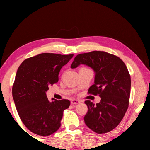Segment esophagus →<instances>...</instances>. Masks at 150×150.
I'll list each match as a JSON object with an SVG mask.
<instances>
[{
    "mask_svg": "<svg viewBox=\"0 0 150 150\" xmlns=\"http://www.w3.org/2000/svg\"><path fill=\"white\" fill-rule=\"evenodd\" d=\"M71 103L72 105H77V104L80 103V101L79 100H76V99H72L71 101Z\"/></svg>",
    "mask_w": 150,
    "mask_h": 150,
    "instance_id": "obj_1",
    "label": "esophagus"
}]
</instances>
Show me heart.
I'll return each mask as SVG.
<instances>
[{
  "label": "heart",
  "mask_w": 150,
  "mask_h": 150,
  "mask_svg": "<svg viewBox=\"0 0 150 150\" xmlns=\"http://www.w3.org/2000/svg\"><path fill=\"white\" fill-rule=\"evenodd\" d=\"M83 68H85V67H83Z\"/></svg>",
  "instance_id": "heart-1"
}]
</instances>
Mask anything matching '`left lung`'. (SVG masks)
<instances>
[{
  "mask_svg": "<svg viewBox=\"0 0 150 150\" xmlns=\"http://www.w3.org/2000/svg\"><path fill=\"white\" fill-rule=\"evenodd\" d=\"M80 64L89 66L95 73V84L88 88V93L101 98L96 105L85 100L88 111L85 122L96 133H107L120 124L128 108L130 73L120 57L100 51L77 55L71 67L74 69Z\"/></svg>",
  "mask_w": 150,
  "mask_h": 150,
  "instance_id": "obj_1",
  "label": "left lung"
}]
</instances>
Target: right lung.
Wrapping results in <instances>:
<instances>
[{"instance_id": "right-lung-1", "label": "right lung", "mask_w": 150, "mask_h": 150, "mask_svg": "<svg viewBox=\"0 0 150 150\" xmlns=\"http://www.w3.org/2000/svg\"><path fill=\"white\" fill-rule=\"evenodd\" d=\"M73 54L44 53L25 59L18 69L12 86V96L20 119L32 132L47 136L61 126L67 99L50 102L45 92L58 82L59 73Z\"/></svg>"}]
</instances>
